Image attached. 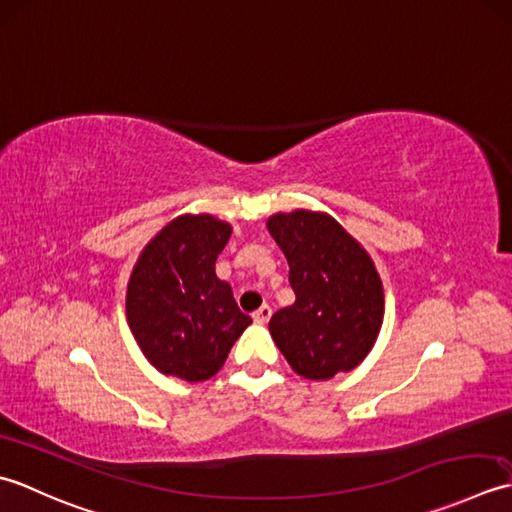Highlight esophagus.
<instances>
[{
  "label": "esophagus",
  "instance_id": "esophagus-1",
  "mask_svg": "<svg viewBox=\"0 0 512 512\" xmlns=\"http://www.w3.org/2000/svg\"><path fill=\"white\" fill-rule=\"evenodd\" d=\"M254 322H258V325H267L269 318H271V307L269 305H263L258 311H254Z\"/></svg>",
  "mask_w": 512,
  "mask_h": 512
}]
</instances>
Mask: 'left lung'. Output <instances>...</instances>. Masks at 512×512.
Instances as JSON below:
<instances>
[{
  "label": "left lung",
  "mask_w": 512,
  "mask_h": 512,
  "mask_svg": "<svg viewBox=\"0 0 512 512\" xmlns=\"http://www.w3.org/2000/svg\"><path fill=\"white\" fill-rule=\"evenodd\" d=\"M267 227L287 256L296 294L294 305L271 316V338L302 378L351 371L371 351L384 316L369 254L327 214H276Z\"/></svg>",
  "instance_id": "1"
}]
</instances>
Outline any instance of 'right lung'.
<instances>
[{"mask_svg": "<svg viewBox=\"0 0 512 512\" xmlns=\"http://www.w3.org/2000/svg\"><path fill=\"white\" fill-rule=\"evenodd\" d=\"M232 227L214 216H181L143 249L125 298L128 325L156 369L201 382L223 367L252 325L232 287L214 274Z\"/></svg>", "mask_w": 512, "mask_h": 512, "instance_id": "obj_1", "label": "right lung"}]
</instances>
